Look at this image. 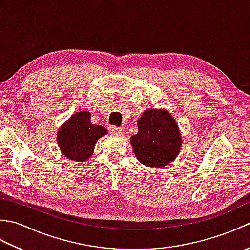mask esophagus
<instances>
[{
	"label": "esophagus",
	"mask_w": 250,
	"mask_h": 250,
	"mask_svg": "<svg viewBox=\"0 0 250 250\" xmlns=\"http://www.w3.org/2000/svg\"><path fill=\"white\" fill-rule=\"evenodd\" d=\"M108 131L110 132V133L113 134H117V135H121L122 134V131L120 128H117V126L115 125H109L108 126Z\"/></svg>",
	"instance_id": "obj_1"
}]
</instances>
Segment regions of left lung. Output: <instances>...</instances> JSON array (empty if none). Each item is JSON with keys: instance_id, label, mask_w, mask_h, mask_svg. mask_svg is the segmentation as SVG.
Here are the masks:
<instances>
[{"instance_id": "left-lung-1", "label": "left lung", "mask_w": 250, "mask_h": 250, "mask_svg": "<svg viewBox=\"0 0 250 250\" xmlns=\"http://www.w3.org/2000/svg\"><path fill=\"white\" fill-rule=\"evenodd\" d=\"M137 134L131 145L139 161L160 168L175 160L182 147V136L172 115L166 109H147L137 121Z\"/></svg>"}]
</instances>
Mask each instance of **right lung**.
Here are the masks:
<instances>
[{"label":"right lung","mask_w":250,"mask_h":250,"mask_svg":"<svg viewBox=\"0 0 250 250\" xmlns=\"http://www.w3.org/2000/svg\"><path fill=\"white\" fill-rule=\"evenodd\" d=\"M89 111H78L62 125L57 142L61 152L73 161L83 162L92 156L94 145L100 137L107 134L104 126L90 121Z\"/></svg>","instance_id":"1"}]
</instances>
